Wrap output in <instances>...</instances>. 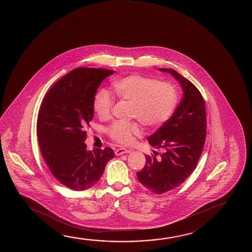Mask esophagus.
Returning <instances> with one entry per match:
<instances>
[{
	"label": "esophagus",
	"instance_id": "34e87169",
	"mask_svg": "<svg viewBox=\"0 0 252 252\" xmlns=\"http://www.w3.org/2000/svg\"><path fill=\"white\" fill-rule=\"evenodd\" d=\"M115 155L117 156H120L121 155H124V154H128V153H131L130 149H126V148H118L115 150Z\"/></svg>",
	"mask_w": 252,
	"mask_h": 252
}]
</instances>
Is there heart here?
I'll return each instance as SVG.
<instances>
[{
  "label": "heart",
  "mask_w": 252,
  "mask_h": 252,
  "mask_svg": "<svg viewBox=\"0 0 252 252\" xmlns=\"http://www.w3.org/2000/svg\"><path fill=\"white\" fill-rule=\"evenodd\" d=\"M113 88L119 97L132 102L131 117L149 128L159 127L173 115L178 104V92L174 85L160 83L155 78L141 75H128L117 79ZM114 97L105 89L97 91L93 99V111L100 119L110 116ZM112 140L121 144H130L133 136L141 133L135 122H113L108 129Z\"/></svg>",
  "instance_id": "b5f03b06"
}]
</instances>
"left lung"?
I'll list each match as a JSON object with an SVG mask.
<instances>
[{
  "instance_id": "left-lung-1",
  "label": "left lung",
  "mask_w": 252,
  "mask_h": 252,
  "mask_svg": "<svg viewBox=\"0 0 252 252\" xmlns=\"http://www.w3.org/2000/svg\"><path fill=\"white\" fill-rule=\"evenodd\" d=\"M158 70L172 75L183 93L170 119L147 138L152 147L162 153L147 155L145 167L137 172L145 188L160 194L177 188L194 172L205 143L207 120L204 99L197 88L174 70Z\"/></svg>"
}]
</instances>
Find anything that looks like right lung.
Returning <instances> with one entry per match:
<instances>
[{"label":"right lung","mask_w":252,"mask_h":252,"mask_svg":"<svg viewBox=\"0 0 252 252\" xmlns=\"http://www.w3.org/2000/svg\"><path fill=\"white\" fill-rule=\"evenodd\" d=\"M114 70L77 68L47 93L39 111L37 138L41 153L55 178L75 191L95 185L115 155L111 147L86 149L85 128L93 118L97 88Z\"/></svg>","instance_id":"add662e5"}]
</instances>
